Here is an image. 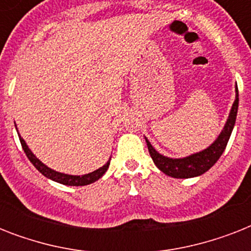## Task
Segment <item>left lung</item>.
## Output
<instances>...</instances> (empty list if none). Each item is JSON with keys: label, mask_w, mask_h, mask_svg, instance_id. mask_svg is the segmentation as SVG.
Listing matches in <instances>:
<instances>
[{"label": "left lung", "mask_w": 251, "mask_h": 251, "mask_svg": "<svg viewBox=\"0 0 251 251\" xmlns=\"http://www.w3.org/2000/svg\"><path fill=\"white\" fill-rule=\"evenodd\" d=\"M238 110V88L236 86V99L232 108H230L229 116L226 120V125L223 127L222 133L219 134V137L215 139V142L207 149L199 152L191 153L186 157H179V159H173V157H168L161 155L153 149L152 145L150 141L145 137L147 147H149V152L152 157L153 163L163 173H165L169 177L173 178H191V177H197L203 173H206L216 161L220 159L222 153L224 152L228 141H229L230 134L236 124V117H237Z\"/></svg>", "instance_id": "obj_1"}]
</instances>
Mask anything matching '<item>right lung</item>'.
Instances as JSON below:
<instances>
[{"label": "right lung", "mask_w": 251, "mask_h": 251, "mask_svg": "<svg viewBox=\"0 0 251 251\" xmlns=\"http://www.w3.org/2000/svg\"><path fill=\"white\" fill-rule=\"evenodd\" d=\"M19 135V133H18ZM19 141H21V145L23 147V151L25 152L27 157L29 159V161L32 163L33 167L36 168L37 171L40 172L41 175H44L47 178L52 179V181H56L58 183H62V185H68V186H84V185H90V183L98 181L99 178H101L102 175L105 173L106 169L109 168L110 164V159L106 161V164L102 165L101 168H99L96 171L91 172V173H87V175L83 176H73V175H65V173H61V172L53 171L49 167L41 163L39 159H37L31 150L28 149V146L25 142V139L19 135Z\"/></svg>", "instance_id": "add662e5"}]
</instances>
